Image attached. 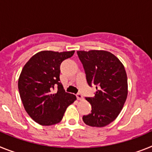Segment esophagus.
I'll return each instance as SVG.
<instances>
[{
  "label": "esophagus",
  "instance_id": "1",
  "mask_svg": "<svg viewBox=\"0 0 152 152\" xmlns=\"http://www.w3.org/2000/svg\"><path fill=\"white\" fill-rule=\"evenodd\" d=\"M76 97H77L78 100H82L83 99V96H82L80 93H77V94H76Z\"/></svg>",
  "mask_w": 152,
  "mask_h": 152
}]
</instances>
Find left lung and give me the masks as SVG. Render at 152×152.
<instances>
[{
  "label": "left lung",
  "instance_id": "8db88e82",
  "mask_svg": "<svg viewBox=\"0 0 152 152\" xmlns=\"http://www.w3.org/2000/svg\"><path fill=\"white\" fill-rule=\"evenodd\" d=\"M77 54L88 84L96 86L95 96L86 98L92 105V111L83 115V120L92 127H104L118 117L127 99L125 67L114 54L108 51L80 50Z\"/></svg>",
  "mask_w": 152,
  "mask_h": 152
}]
</instances>
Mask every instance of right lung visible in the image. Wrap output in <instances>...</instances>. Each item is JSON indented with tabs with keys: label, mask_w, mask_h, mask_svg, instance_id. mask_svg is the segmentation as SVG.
Instances as JSON below:
<instances>
[{
	"label": "right lung",
	"mask_w": 152,
	"mask_h": 152,
	"mask_svg": "<svg viewBox=\"0 0 152 152\" xmlns=\"http://www.w3.org/2000/svg\"><path fill=\"white\" fill-rule=\"evenodd\" d=\"M74 52L40 51L30 58L21 71L18 80L21 101L30 118L39 125L59 123L66 108L76 100L75 95L65 92L60 82V64Z\"/></svg>",
	"instance_id": "add662e5"
}]
</instances>
